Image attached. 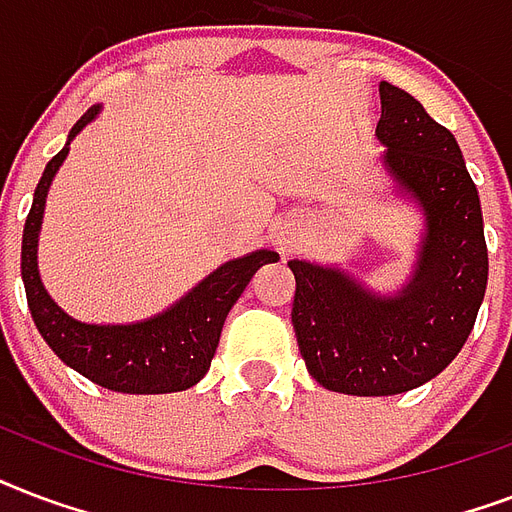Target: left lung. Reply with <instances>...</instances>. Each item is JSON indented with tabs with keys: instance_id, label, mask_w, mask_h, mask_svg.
Here are the masks:
<instances>
[{
	"instance_id": "obj_1",
	"label": "left lung",
	"mask_w": 512,
	"mask_h": 512,
	"mask_svg": "<svg viewBox=\"0 0 512 512\" xmlns=\"http://www.w3.org/2000/svg\"><path fill=\"white\" fill-rule=\"evenodd\" d=\"M379 95L384 162L427 216L417 275L398 299H379L339 269L288 261L301 358L315 382L344 395H398L441 374L465 347L489 280L481 200L457 141L406 90L382 82Z\"/></svg>"
}]
</instances>
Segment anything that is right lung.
<instances>
[{"label": "right lung", "mask_w": 512, "mask_h": 512, "mask_svg": "<svg viewBox=\"0 0 512 512\" xmlns=\"http://www.w3.org/2000/svg\"><path fill=\"white\" fill-rule=\"evenodd\" d=\"M98 114L87 109L71 128L69 141ZM69 146H63L53 160L47 162L45 173L34 189V202L26 216L21 248V275L26 285L31 318L39 334L50 344L58 358L87 376L90 382L106 390L130 392V395H160L192 387L211 368V360L219 347L221 328L232 304L240 299L245 285L264 264L277 261V253L256 251L245 259H235L219 267L202 280L192 293H186L176 307L157 318L136 323V326H87L58 310L47 291L42 288L37 272V237L45 197L55 170L61 168Z\"/></svg>", "instance_id": "obj_1"}]
</instances>
